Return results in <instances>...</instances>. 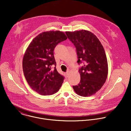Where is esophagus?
<instances>
[{
	"label": "esophagus",
	"instance_id": "esophagus-1",
	"mask_svg": "<svg viewBox=\"0 0 131 131\" xmlns=\"http://www.w3.org/2000/svg\"><path fill=\"white\" fill-rule=\"evenodd\" d=\"M65 75L66 78H68L69 76V71H67L66 73H65Z\"/></svg>",
	"mask_w": 131,
	"mask_h": 131
}]
</instances>
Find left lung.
<instances>
[{"label": "left lung", "instance_id": "left-lung-1", "mask_svg": "<svg viewBox=\"0 0 131 131\" xmlns=\"http://www.w3.org/2000/svg\"><path fill=\"white\" fill-rule=\"evenodd\" d=\"M65 33L76 47L77 62H84L79 69L80 82L73 88L77 94L82 96L95 94L106 82L108 74L104 48L97 37L90 31L82 29Z\"/></svg>", "mask_w": 131, "mask_h": 131}]
</instances>
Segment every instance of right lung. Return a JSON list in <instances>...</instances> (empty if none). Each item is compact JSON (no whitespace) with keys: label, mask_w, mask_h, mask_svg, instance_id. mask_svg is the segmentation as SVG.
I'll list each match as a JSON object with an SVG mask.
<instances>
[{"label":"right lung","mask_w":131,"mask_h":131,"mask_svg":"<svg viewBox=\"0 0 131 131\" xmlns=\"http://www.w3.org/2000/svg\"><path fill=\"white\" fill-rule=\"evenodd\" d=\"M67 39L60 30L40 33L30 43L22 61L23 71L30 88L42 95L57 92L61 87L64 77L58 73L53 50L56 45ZM55 66L54 70L51 67Z\"/></svg>","instance_id":"right-lung-1"}]
</instances>
